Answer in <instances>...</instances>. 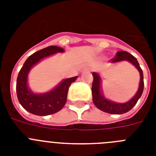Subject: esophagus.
Wrapping results in <instances>:
<instances>
[{"label":"esophagus","instance_id":"1","mask_svg":"<svg viewBox=\"0 0 156 156\" xmlns=\"http://www.w3.org/2000/svg\"><path fill=\"white\" fill-rule=\"evenodd\" d=\"M86 70H87V71H90V69H86Z\"/></svg>","mask_w":156,"mask_h":156}]
</instances>
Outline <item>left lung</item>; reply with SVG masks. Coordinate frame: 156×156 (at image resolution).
I'll list each match as a JSON object with an SVG mask.
<instances>
[{
  "instance_id": "8db88e82",
  "label": "left lung",
  "mask_w": 156,
  "mask_h": 156,
  "mask_svg": "<svg viewBox=\"0 0 156 156\" xmlns=\"http://www.w3.org/2000/svg\"><path fill=\"white\" fill-rule=\"evenodd\" d=\"M126 61L129 62L130 63L133 65L136 68L138 69L140 72V84H139L138 90H137V94H135L134 97L129 100V101L126 103H115L112 102L111 101L107 100L101 94L100 92V77L96 73H93L92 75L94 77L93 83H92V97H93V102L95 105V106L98 108H99L101 111L107 112V113L110 114H116V115H119V114L126 113L129 110L133 108V106L137 104V101L140 98L141 94L143 93V90H144V76H143V72L141 68L140 67L138 62H137V58L128 53L127 51H118L115 57L111 59L112 62H118L121 61Z\"/></svg>"
}]
</instances>
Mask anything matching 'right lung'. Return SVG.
<instances>
[{"instance_id":"add662e5","label":"right lung","mask_w":156,"mask_h":156,"mask_svg":"<svg viewBox=\"0 0 156 156\" xmlns=\"http://www.w3.org/2000/svg\"><path fill=\"white\" fill-rule=\"evenodd\" d=\"M62 48L49 46L30 56L19 73L16 82V93L19 103L29 112L37 115H48L56 113L64 107L67 100L69 87L78 76L71 77L62 81L54 90L37 94L30 91L27 85V76L30 69L42 58L57 52H63Z\"/></svg>"}]
</instances>
